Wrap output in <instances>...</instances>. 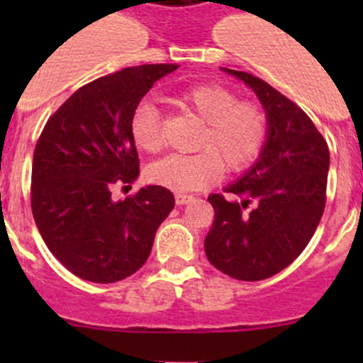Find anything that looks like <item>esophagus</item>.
I'll return each instance as SVG.
<instances>
[{
  "mask_svg": "<svg viewBox=\"0 0 363 363\" xmlns=\"http://www.w3.org/2000/svg\"><path fill=\"white\" fill-rule=\"evenodd\" d=\"M193 200H195V196L193 195H184V193H177V195H175V203L177 205L189 203V202H193Z\"/></svg>",
  "mask_w": 363,
  "mask_h": 363,
  "instance_id": "1",
  "label": "esophagus"
}]
</instances>
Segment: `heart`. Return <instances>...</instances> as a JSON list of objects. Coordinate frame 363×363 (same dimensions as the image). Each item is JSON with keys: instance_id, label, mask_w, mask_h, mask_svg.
<instances>
[{"instance_id": "b5f03b06", "label": "heart", "mask_w": 363, "mask_h": 363, "mask_svg": "<svg viewBox=\"0 0 363 363\" xmlns=\"http://www.w3.org/2000/svg\"><path fill=\"white\" fill-rule=\"evenodd\" d=\"M184 111L203 123L196 137V155H170L149 168L155 184L174 191H199L219 181L223 167L240 172L262 155L269 137V119L252 101H239L237 94L219 84H196L177 94ZM135 145L144 152H158L163 144L160 108L142 100L130 119Z\"/></svg>"}]
</instances>
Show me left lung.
<instances>
[{
    "label": "left lung",
    "mask_w": 363,
    "mask_h": 363,
    "mask_svg": "<svg viewBox=\"0 0 363 363\" xmlns=\"http://www.w3.org/2000/svg\"><path fill=\"white\" fill-rule=\"evenodd\" d=\"M256 93L269 137L252 168L214 193V221L205 237L208 262L239 281H262L286 269L309 244L323 216L330 152L311 117L270 84L225 68Z\"/></svg>",
    "instance_id": "left-lung-1"
}]
</instances>
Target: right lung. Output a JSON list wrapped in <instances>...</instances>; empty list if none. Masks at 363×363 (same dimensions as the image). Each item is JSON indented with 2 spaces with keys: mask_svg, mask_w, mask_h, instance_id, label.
Returning <instances> with one entry per match:
<instances>
[{
  "mask_svg": "<svg viewBox=\"0 0 363 363\" xmlns=\"http://www.w3.org/2000/svg\"><path fill=\"white\" fill-rule=\"evenodd\" d=\"M177 68L142 65L100 77L77 89L43 126L33 155V218L50 252L80 279L105 284L137 272L174 208L163 186L119 202L112 191L138 177L131 113L156 80Z\"/></svg>",
  "mask_w": 363,
  "mask_h": 363,
  "instance_id": "1",
  "label": "right lung"
}]
</instances>
